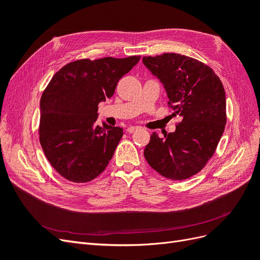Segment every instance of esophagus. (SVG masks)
<instances>
[{
    "mask_svg": "<svg viewBox=\"0 0 260 260\" xmlns=\"http://www.w3.org/2000/svg\"><path fill=\"white\" fill-rule=\"evenodd\" d=\"M138 129H139V127H132V125H131V127H129L127 129V132L128 133H133V132H136Z\"/></svg>",
    "mask_w": 260,
    "mask_h": 260,
    "instance_id": "1",
    "label": "esophagus"
}]
</instances>
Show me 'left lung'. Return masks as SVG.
Wrapping results in <instances>:
<instances>
[{
	"instance_id": "8db88e82",
	"label": "left lung",
	"mask_w": 260,
	"mask_h": 260,
	"mask_svg": "<svg viewBox=\"0 0 260 260\" xmlns=\"http://www.w3.org/2000/svg\"><path fill=\"white\" fill-rule=\"evenodd\" d=\"M143 64L164 84L168 106L181 117L176 131L156 132L144 157L154 170L171 180L200 172L216 152L226 123L222 82L204 62L176 53L144 56Z\"/></svg>"
}]
</instances>
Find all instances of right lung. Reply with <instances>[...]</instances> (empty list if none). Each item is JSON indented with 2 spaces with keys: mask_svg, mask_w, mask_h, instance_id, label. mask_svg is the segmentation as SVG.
I'll return each mask as SVG.
<instances>
[{
  "mask_svg": "<svg viewBox=\"0 0 260 260\" xmlns=\"http://www.w3.org/2000/svg\"><path fill=\"white\" fill-rule=\"evenodd\" d=\"M141 56L78 59L53 76L40 101L39 140L46 158L70 182L85 183L105 170L122 138L120 127L96 124L99 104Z\"/></svg>",
  "mask_w": 260,
  "mask_h": 260,
  "instance_id": "obj_1",
  "label": "right lung"
}]
</instances>
